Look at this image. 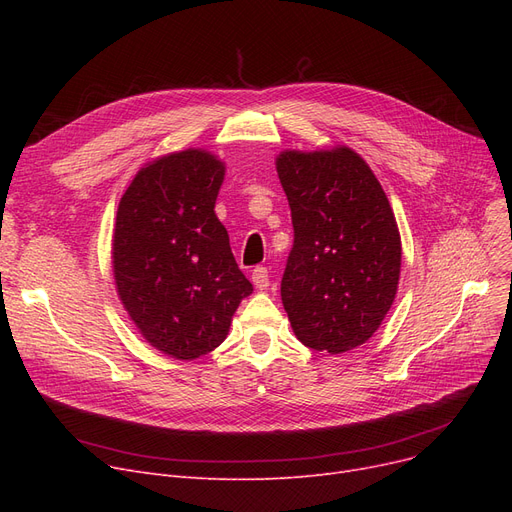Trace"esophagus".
<instances>
[{
  "label": "esophagus",
  "instance_id": "34e87169",
  "mask_svg": "<svg viewBox=\"0 0 512 512\" xmlns=\"http://www.w3.org/2000/svg\"><path fill=\"white\" fill-rule=\"evenodd\" d=\"M251 280L257 290H267V286H270V272H267V267H255Z\"/></svg>",
  "mask_w": 512,
  "mask_h": 512
}]
</instances>
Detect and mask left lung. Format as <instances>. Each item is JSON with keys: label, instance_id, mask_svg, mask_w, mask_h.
Listing matches in <instances>:
<instances>
[{"label": "left lung", "instance_id": "left-lung-1", "mask_svg": "<svg viewBox=\"0 0 512 512\" xmlns=\"http://www.w3.org/2000/svg\"><path fill=\"white\" fill-rule=\"evenodd\" d=\"M276 170L294 228L280 288L292 332L315 351H353L382 326L398 290L402 247L390 201L344 145L286 149Z\"/></svg>", "mask_w": 512, "mask_h": 512}]
</instances>
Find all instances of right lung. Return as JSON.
Listing matches in <instances>:
<instances>
[{
  "label": "right lung",
  "mask_w": 512,
  "mask_h": 512,
  "mask_svg": "<svg viewBox=\"0 0 512 512\" xmlns=\"http://www.w3.org/2000/svg\"><path fill=\"white\" fill-rule=\"evenodd\" d=\"M224 161L184 149L145 164L120 199L112 236L118 297L141 336L193 361L218 348L253 284L215 215Z\"/></svg>",
  "instance_id": "right-lung-1"
}]
</instances>
